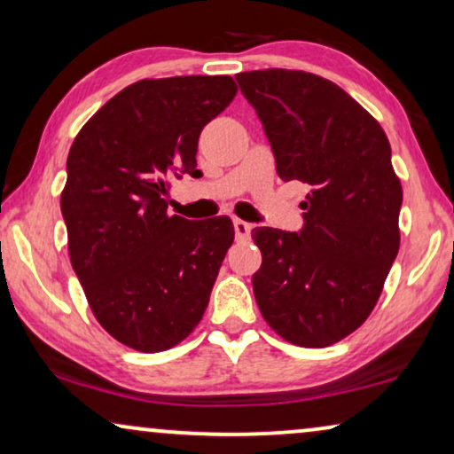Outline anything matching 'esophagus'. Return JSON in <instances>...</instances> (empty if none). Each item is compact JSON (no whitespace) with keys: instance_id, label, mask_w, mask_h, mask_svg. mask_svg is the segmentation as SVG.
I'll list each match as a JSON object with an SVG mask.
<instances>
[{"instance_id":"1","label":"esophagus","mask_w":454,"mask_h":454,"mask_svg":"<svg viewBox=\"0 0 454 454\" xmlns=\"http://www.w3.org/2000/svg\"><path fill=\"white\" fill-rule=\"evenodd\" d=\"M233 229H235V238H238L239 241L250 238V231H252L250 223H246V221H241V219H235L233 221Z\"/></svg>"}]
</instances>
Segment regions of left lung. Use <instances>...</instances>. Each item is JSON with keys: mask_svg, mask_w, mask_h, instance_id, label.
<instances>
[{"mask_svg": "<svg viewBox=\"0 0 454 454\" xmlns=\"http://www.w3.org/2000/svg\"><path fill=\"white\" fill-rule=\"evenodd\" d=\"M256 109L283 182L309 185L297 233L252 229L260 314L300 347H328L364 325L399 252L403 190L387 134L331 80L297 70L235 76Z\"/></svg>", "mask_w": 454, "mask_h": 454, "instance_id": "1", "label": "left lung"}]
</instances>
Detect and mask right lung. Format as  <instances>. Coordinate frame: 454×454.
Returning a JSON list of instances; mask_svg holds the SVG:
<instances>
[{"label":"right lung","mask_w":454,"mask_h":454,"mask_svg":"<svg viewBox=\"0 0 454 454\" xmlns=\"http://www.w3.org/2000/svg\"><path fill=\"white\" fill-rule=\"evenodd\" d=\"M231 76L140 80L109 98L67 154L61 215L72 269L105 331L142 353L182 343L202 320L233 244L229 216L167 215L196 169L202 128L233 101Z\"/></svg>","instance_id":"add662e5"}]
</instances>
